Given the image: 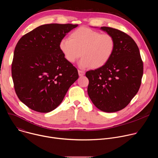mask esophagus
I'll return each mask as SVG.
<instances>
[{"instance_id": "34e87169", "label": "esophagus", "mask_w": 158, "mask_h": 158, "mask_svg": "<svg viewBox=\"0 0 158 158\" xmlns=\"http://www.w3.org/2000/svg\"><path fill=\"white\" fill-rule=\"evenodd\" d=\"M78 73H79V76H83L85 74V72H84L82 71H78Z\"/></svg>"}]
</instances>
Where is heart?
Returning <instances> with one entry per match:
<instances>
[{
  "instance_id": "heart-1",
  "label": "heart",
  "mask_w": 158,
  "mask_h": 158,
  "mask_svg": "<svg viewBox=\"0 0 158 158\" xmlns=\"http://www.w3.org/2000/svg\"><path fill=\"white\" fill-rule=\"evenodd\" d=\"M59 49L71 63L82 56L79 62L81 68L91 67L98 69L104 65L113 54L115 40L110 34L80 27L71 34L70 39L64 38L60 40Z\"/></svg>"
}]
</instances>
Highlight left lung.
<instances>
[{"label":"left lung","instance_id":"obj_1","mask_svg":"<svg viewBox=\"0 0 158 158\" xmlns=\"http://www.w3.org/2000/svg\"><path fill=\"white\" fill-rule=\"evenodd\" d=\"M115 40V49L102 67L86 72L87 93L94 106L106 112L124 109L138 93L143 74V63L136 43L116 29L101 27Z\"/></svg>","mask_w":158,"mask_h":158}]
</instances>
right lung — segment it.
I'll return each instance as SVG.
<instances>
[{"label":"right lung","instance_id":"add662e5","mask_svg":"<svg viewBox=\"0 0 158 158\" xmlns=\"http://www.w3.org/2000/svg\"><path fill=\"white\" fill-rule=\"evenodd\" d=\"M77 24H45L18 41L12 64L15 93L30 109L51 112L63 101L78 79L77 69L59 49L60 40Z\"/></svg>","mask_w":158,"mask_h":158}]
</instances>
